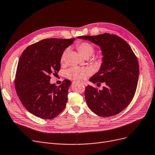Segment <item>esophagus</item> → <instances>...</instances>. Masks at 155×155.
Masks as SVG:
<instances>
[{"mask_svg": "<svg viewBox=\"0 0 155 155\" xmlns=\"http://www.w3.org/2000/svg\"><path fill=\"white\" fill-rule=\"evenodd\" d=\"M82 83L84 85H87V83H86V82H82Z\"/></svg>", "mask_w": 155, "mask_h": 155, "instance_id": "obj_1", "label": "esophagus"}]
</instances>
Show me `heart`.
Wrapping results in <instances>:
<instances>
[{"label":"heart","mask_w":155,"mask_h":155,"mask_svg":"<svg viewBox=\"0 0 155 155\" xmlns=\"http://www.w3.org/2000/svg\"><path fill=\"white\" fill-rule=\"evenodd\" d=\"M77 49L84 58L89 57L91 56L94 51V47L89 42H81L77 44ZM67 51L66 49L62 54L61 61L63 62L65 59ZM91 74V70L89 68H82V67H72L66 71V76L67 78L75 80H84L87 77L89 76Z\"/></svg>","instance_id":"b5f03b06"}]
</instances>
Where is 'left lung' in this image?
<instances>
[{
  "label": "left lung",
  "instance_id": "left-lung-1",
  "mask_svg": "<svg viewBox=\"0 0 155 155\" xmlns=\"http://www.w3.org/2000/svg\"><path fill=\"white\" fill-rule=\"evenodd\" d=\"M100 48L102 63L89 79L93 84L104 82L103 90L87 85L85 98L89 108L99 117L117 115L129 104L135 94L139 80L138 61L130 45L122 38L110 33L80 36Z\"/></svg>",
  "mask_w": 155,
  "mask_h": 155
}]
</instances>
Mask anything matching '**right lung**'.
I'll return each instance as SVG.
<instances>
[{"mask_svg": "<svg viewBox=\"0 0 155 155\" xmlns=\"http://www.w3.org/2000/svg\"><path fill=\"white\" fill-rule=\"evenodd\" d=\"M75 40L44 39L28 46L20 56L15 89L24 107L33 115L52 119L64 109L71 82L65 79L56 86L50 83V75L58 73L63 52Z\"/></svg>", "mask_w": 155, "mask_h": 155, "instance_id": "obj_1", "label": "right lung"}]
</instances>
